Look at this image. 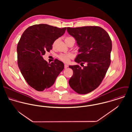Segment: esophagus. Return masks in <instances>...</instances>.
Masks as SVG:
<instances>
[{
  "instance_id": "34e87169",
  "label": "esophagus",
  "mask_w": 132,
  "mask_h": 132,
  "mask_svg": "<svg viewBox=\"0 0 132 132\" xmlns=\"http://www.w3.org/2000/svg\"><path fill=\"white\" fill-rule=\"evenodd\" d=\"M67 68H68V65L67 64H64V68H65V69H67Z\"/></svg>"
}]
</instances>
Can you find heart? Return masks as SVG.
<instances>
[{
    "label": "heart",
    "mask_w": 132,
    "mask_h": 132,
    "mask_svg": "<svg viewBox=\"0 0 132 132\" xmlns=\"http://www.w3.org/2000/svg\"><path fill=\"white\" fill-rule=\"evenodd\" d=\"M73 38H73V37H67V38H65V42H66L67 41H68V40H70V39H73ZM56 43V40H55V41L54 42V43H53V44H52V46H53V47H54V46H55ZM72 57H73V56H72V55L71 54H60V55H59V56H58L59 59L60 60H61V61H63V62H69V60H70V59H71Z\"/></svg>",
    "instance_id": "heart-1"
}]
</instances>
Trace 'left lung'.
Masks as SVG:
<instances>
[{"mask_svg":"<svg viewBox=\"0 0 132 132\" xmlns=\"http://www.w3.org/2000/svg\"><path fill=\"white\" fill-rule=\"evenodd\" d=\"M68 33L75 38L80 52L75 61L83 65H70L73 75L69 83L79 94H87L101 84L110 65L112 41L108 34L98 26L68 27ZM85 63L87 65L84 66Z\"/></svg>","mask_w":132,"mask_h":132,"instance_id":"1","label":"left lung"}]
</instances>
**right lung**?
I'll return each mask as SVG.
<instances>
[{
  "instance_id": "add662e5",
  "label": "right lung",
  "mask_w": 132,
  "mask_h": 132,
  "mask_svg": "<svg viewBox=\"0 0 132 132\" xmlns=\"http://www.w3.org/2000/svg\"><path fill=\"white\" fill-rule=\"evenodd\" d=\"M65 30L66 27L36 24L28 27L19 40L17 48L19 69L28 84L37 91L52 86L64 69L62 62L56 59L48 63L42 56L50 52L54 42Z\"/></svg>"
}]
</instances>
